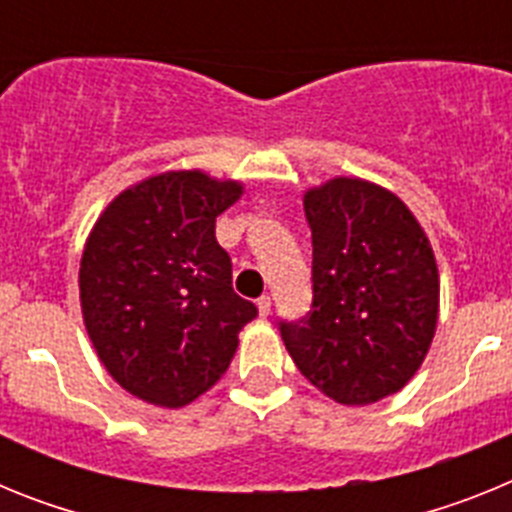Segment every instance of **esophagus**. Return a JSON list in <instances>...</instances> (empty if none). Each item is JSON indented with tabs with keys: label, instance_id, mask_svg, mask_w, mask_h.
I'll list each match as a JSON object with an SVG mask.
<instances>
[{
	"label": "esophagus",
	"instance_id": "34e87169",
	"mask_svg": "<svg viewBox=\"0 0 512 512\" xmlns=\"http://www.w3.org/2000/svg\"><path fill=\"white\" fill-rule=\"evenodd\" d=\"M256 307H259V315L261 318H266L271 312V297L269 295H261L259 300H256Z\"/></svg>",
	"mask_w": 512,
	"mask_h": 512
}]
</instances>
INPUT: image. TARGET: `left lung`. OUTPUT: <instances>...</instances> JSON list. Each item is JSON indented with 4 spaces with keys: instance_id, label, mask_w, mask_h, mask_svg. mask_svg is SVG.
I'll use <instances>...</instances> for the list:
<instances>
[{
    "instance_id": "8db88e82",
    "label": "left lung",
    "mask_w": 512,
    "mask_h": 512,
    "mask_svg": "<svg viewBox=\"0 0 512 512\" xmlns=\"http://www.w3.org/2000/svg\"><path fill=\"white\" fill-rule=\"evenodd\" d=\"M312 305L279 320L307 382L341 405L408 384L438 320V269L413 212L377 184L338 176L305 194Z\"/></svg>"
}]
</instances>
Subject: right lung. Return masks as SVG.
Returning a JSON list of instances; mask_svg holds the SVG:
<instances>
[{"instance_id":"right-lung-1","label":"right lung","mask_w":512,"mask_h":512,"mask_svg":"<svg viewBox=\"0 0 512 512\" xmlns=\"http://www.w3.org/2000/svg\"><path fill=\"white\" fill-rule=\"evenodd\" d=\"M238 182L169 171L125 189L89 235L81 312L99 361L120 387L184 408L230 366L238 333L259 310L233 292V264L215 217Z\"/></svg>"}]
</instances>
